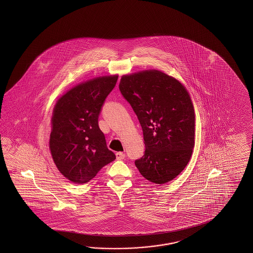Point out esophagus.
I'll return each mask as SVG.
<instances>
[{"label": "esophagus", "instance_id": "esophagus-1", "mask_svg": "<svg viewBox=\"0 0 253 253\" xmlns=\"http://www.w3.org/2000/svg\"><path fill=\"white\" fill-rule=\"evenodd\" d=\"M116 156H117V159H118V160H123V159L126 158V155H125L124 153H122V152L117 153Z\"/></svg>", "mask_w": 253, "mask_h": 253}]
</instances>
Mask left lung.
I'll use <instances>...</instances> for the list:
<instances>
[{"label": "left lung", "instance_id": "1", "mask_svg": "<svg viewBox=\"0 0 253 253\" xmlns=\"http://www.w3.org/2000/svg\"><path fill=\"white\" fill-rule=\"evenodd\" d=\"M119 90L143 130L145 154L135 167L149 182L171 181L187 166L194 149L195 118L188 92L175 79L153 70L123 76Z\"/></svg>", "mask_w": 253, "mask_h": 253}]
</instances>
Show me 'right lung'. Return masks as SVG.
Returning <instances> with one entry per match:
<instances>
[{"label":"right lung","mask_w":253,"mask_h":253,"mask_svg":"<svg viewBox=\"0 0 253 253\" xmlns=\"http://www.w3.org/2000/svg\"><path fill=\"white\" fill-rule=\"evenodd\" d=\"M118 78L99 77L80 84L55 106L49 148L59 172L73 183L89 182L116 159L108 150L98 118Z\"/></svg>","instance_id":"add662e5"}]
</instances>
